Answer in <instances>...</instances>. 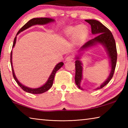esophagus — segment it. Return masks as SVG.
<instances>
[{
  "label": "esophagus",
  "instance_id": "obj_1",
  "mask_svg": "<svg viewBox=\"0 0 128 128\" xmlns=\"http://www.w3.org/2000/svg\"><path fill=\"white\" fill-rule=\"evenodd\" d=\"M73 59H74V57H73V56H68L66 58V62H69V61H72V60H73Z\"/></svg>",
  "mask_w": 128,
  "mask_h": 128
}]
</instances>
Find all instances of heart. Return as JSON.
I'll return each instance as SVG.
<instances>
[{
    "label": "heart",
    "instance_id": "b5f03b06",
    "mask_svg": "<svg viewBox=\"0 0 128 128\" xmlns=\"http://www.w3.org/2000/svg\"><path fill=\"white\" fill-rule=\"evenodd\" d=\"M67 36H70L74 35V40L76 43H80L84 40L86 36L85 28L82 25L70 27L66 30Z\"/></svg>",
    "mask_w": 128,
    "mask_h": 128
}]
</instances>
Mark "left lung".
Returning <instances> with one entry per match:
<instances>
[{"instance_id": "obj_1", "label": "left lung", "mask_w": 128, "mask_h": 128, "mask_svg": "<svg viewBox=\"0 0 128 128\" xmlns=\"http://www.w3.org/2000/svg\"><path fill=\"white\" fill-rule=\"evenodd\" d=\"M85 21L91 25L92 34L94 35H96V36L82 46L78 51L79 54L76 56L75 82L78 88L80 89L83 90V88H82L80 86L82 80V70H83L82 63L80 60V58L84 51L87 50L88 48L95 45L100 44L104 47L107 52L111 67V72L103 84H101L100 87L96 88V90L100 89L107 85L114 76L117 62V55H118L116 43L114 36L110 30L99 21L95 20H85Z\"/></svg>"}]
</instances>
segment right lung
Segmentation results:
<instances>
[{"label":"right lung","mask_w":128,"mask_h":128,"mask_svg":"<svg viewBox=\"0 0 128 128\" xmlns=\"http://www.w3.org/2000/svg\"><path fill=\"white\" fill-rule=\"evenodd\" d=\"M55 20L52 18H47V17H40V18H32L31 20H29L28 22L25 24L21 28V29L19 30V31L18 32V33H17V36L18 34L22 32L23 31H24L25 30L28 29L30 27L34 25H46L47 24L51 23L52 22H54ZM16 38L17 36H16V37L14 39V44H13L12 46V48H14L15 46V44H16ZM12 51L10 52V65H11L12 66V73H13V76H14V79L15 80V81L17 83V84L20 86V87L23 89L24 91L25 92H29V93H31V94H42V93H43L44 92H47V90H48L52 86L53 84V82H54V77H55V75L56 74V73L57 71L59 70V69L61 68V67L63 66L64 63L62 62H60L59 63L57 64L55 66V68H54L49 78L47 80V82L45 83L44 85H42V86H40V88H28L27 86H25V85H22V84H21L18 80H17V77H16V75L14 74V68H13V66H12Z\"/></svg>","instance_id":"obj_1"}]
</instances>
